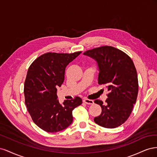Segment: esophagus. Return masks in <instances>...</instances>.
Listing matches in <instances>:
<instances>
[{"label":"esophagus","instance_id":"obj_1","mask_svg":"<svg viewBox=\"0 0 157 157\" xmlns=\"http://www.w3.org/2000/svg\"><path fill=\"white\" fill-rule=\"evenodd\" d=\"M83 102L86 104H88V105H92V104H94V101L92 100V99H84Z\"/></svg>","mask_w":157,"mask_h":157}]
</instances>
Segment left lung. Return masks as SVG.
<instances>
[{
    "mask_svg": "<svg viewBox=\"0 0 157 157\" xmlns=\"http://www.w3.org/2000/svg\"><path fill=\"white\" fill-rule=\"evenodd\" d=\"M84 54L98 62V84L106 85L109 92L105 105L99 99L94 101L102 110L100 115L94 118V122L107 128L122 125L130 117L138 94V79L134 62L124 52L109 46L87 50Z\"/></svg>",
    "mask_w": 157,
    "mask_h": 157,
    "instance_id": "obj_1",
    "label": "left lung"
}]
</instances>
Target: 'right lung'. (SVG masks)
Segmentation results:
<instances>
[{
    "mask_svg": "<svg viewBox=\"0 0 157 157\" xmlns=\"http://www.w3.org/2000/svg\"><path fill=\"white\" fill-rule=\"evenodd\" d=\"M80 53L48 52L29 67L24 84L25 103L33 121L42 130L57 132L65 129L73 122V110L82 104L79 97L60 104L56 94L63 82L65 67Z\"/></svg>",
    "mask_w": 157,
    "mask_h": 157,
    "instance_id": "right-lung-1",
    "label": "right lung"
}]
</instances>
